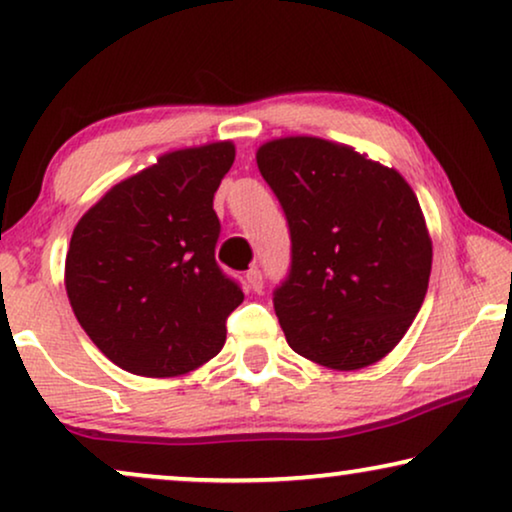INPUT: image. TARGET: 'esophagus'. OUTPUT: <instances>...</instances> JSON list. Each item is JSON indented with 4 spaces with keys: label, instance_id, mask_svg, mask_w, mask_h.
<instances>
[{
    "label": "esophagus",
    "instance_id": "esophagus-1",
    "mask_svg": "<svg viewBox=\"0 0 512 512\" xmlns=\"http://www.w3.org/2000/svg\"><path fill=\"white\" fill-rule=\"evenodd\" d=\"M247 282L256 293H261L263 291V272L258 268H249L247 270Z\"/></svg>",
    "mask_w": 512,
    "mask_h": 512
}]
</instances>
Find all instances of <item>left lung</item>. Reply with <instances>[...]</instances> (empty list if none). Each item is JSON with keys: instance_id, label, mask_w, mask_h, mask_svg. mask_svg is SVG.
Instances as JSON below:
<instances>
[{"instance_id": "8db88e82", "label": "left lung", "mask_w": 512, "mask_h": 512, "mask_svg": "<svg viewBox=\"0 0 512 512\" xmlns=\"http://www.w3.org/2000/svg\"><path fill=\"white\" fill-rule=\"evenodd\" d=\"M256 163L289 223L291 265L272 293L286 342L335 370L380 361L429 289L431 240L408 181L319 137L275 139Z\"/></svg>"}]
</instances>
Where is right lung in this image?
Segmentation results:
<instances>
[{"mask_svg":"<svg viewBox=\"0 0 512 512\" xmlns=\"http://www.w3.org/2000/svg\"><path fill=\"white\" fill-rule=\"evenodd\" d=\"M233 160L230 142L165 153L76 223L65 263L69 303L118 368L172 377L221 352L226 321L244 300L214 256V193Z\"/></svg>","mask_w":512,"mask_h":512,"instance_id":"add662e5","label":"right lung"}]
</instances>
